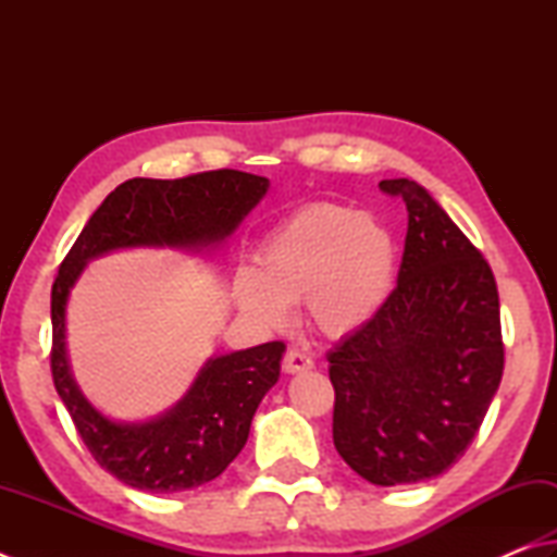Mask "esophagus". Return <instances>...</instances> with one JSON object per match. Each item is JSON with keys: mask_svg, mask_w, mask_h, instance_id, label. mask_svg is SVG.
<instances>
[{"mask_svg": "<svg viewBox=\"0 0 557 557\" xmlns=\"http://www.w3.org/2000/svg\"><path fill=\"white\" fill-rule=\"evenodd\" d=\"M310 369H312V359L300 349H288L286 356H283V371L286 373H300Z\"/></svg>", "mask_w": 557, "mask_h": 557, "instance_id": "esophagus-1", "label": "esophagus"}]
</instances>
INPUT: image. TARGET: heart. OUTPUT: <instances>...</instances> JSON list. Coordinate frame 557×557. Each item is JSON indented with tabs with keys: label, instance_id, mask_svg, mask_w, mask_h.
Listing matches in <instances>:
<instances>
[{
	"label": "heart",
	"instance_id": "heart-1",
	"mask_svg": "<svg viewBox=\"0 0 557 557\" xmlns=\"http://www.w3.org/2000/svg\"><path fill=\"white\" fill-rule=\"evenodd\" d=\"M397 261V243L381 220L344 206H308L261 243L257 274L239 271L233 298L264 327H283L293 302L306 300L314 327L342 337L385 308Z\"/></svg>",
	"mask_w": 557,
	"mask_h": 557
}]
</instances>
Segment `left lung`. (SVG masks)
I'll list each match as a JSON object with an SVG mask.
<instances>
[{"instance_id":"obj_1","label":"left lung","mask_w":557,"mask_h":557,"mask_svg":"<svg viewBox=\"0 0 557 557\" xmlns=\"http://www.w3.org/2000/svg\"><path fill=\"white\" fill-rule=\"evenodd\" d=\"M377 186L407 206L397 288L327 361L334 446L363 480L393 487L442 475L466 454L499 387L505 346L480 251L424 186Z\"/></svg>"}]
</instances>
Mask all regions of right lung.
Wrapping results in <instances>:
<instances>
[{"mask_svg": "<svg viewBox=\"0 0 557 557\" xmlns=\"http://www.w3.org/2000/svg\"><path fill=\"white\" fill-rule=\"evenodd\" d=\"M269 191L267 176L218 170L184 180L115 186L62 261L52 283V381L82 442L128 487L170 495L215 480L245 448L251 417L281 375L283 342L213 356L184 397L148 422H119L94 407L70 369L67 302L91 259L119 249L206 251L227 243Z\"/></svg>", "mask_w": 557, "mask_h": 557, "instance_id": "add662e5", "label": "right lung"}]
</instances>
